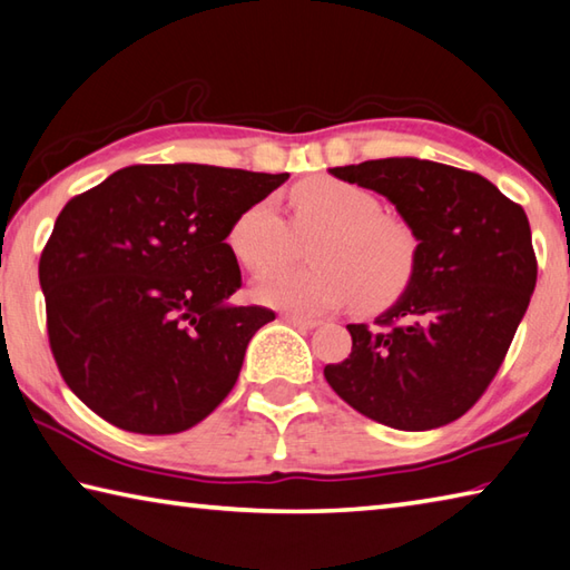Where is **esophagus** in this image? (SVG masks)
<instances>
[{"mask_svg":"<svg viewBox=\"0 0 570 570\" xmlns=\"http://www.w3.org/2000/svg\"><path fill=\"white\" fill-rule=\"evenodd\" d=\"M288 326H296V328H304V331H308V328H316L318 326V321L316 318H308V316H296V314H284L282 316Z\"/></svg>","mask_w":570,"mask_h":570,"instance_id":"1","label":"esophagus"}]
</instances>
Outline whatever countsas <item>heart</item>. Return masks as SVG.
<instances>
[{
    "mask_svg": "<svg viewBox=\"0 0 570 570\" xmlns=\"http://www.w3.org/2000/svg\"><path fill=\"white\" fill-rule=\"evenodd\" d=\"M294 224L276 199H258L229 229V249L249 272H268L295 255L302 240L320 236L312 267L274 269L254 284L258 302L298 316L326 314L348 302L381 312L411 286L419 242L409 224L381 214L364 186L314 177L294 186Z\"/></svg>",
    "mask_w": 570,
    "mask_h": 570,
    "instance_id": "1",
    "label": "heart"
}]
</instances>
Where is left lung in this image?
Returning a JSON list of instances; mask_svg holds the SVG:
<instances>
[{
  "label": "left lung",
  "instance_id": "left-lung-1",
  "mask_svg": "<svg viewBox=\"0 0 570 570\" xmlns=\"http://www.w3.org/2000/svg\"><path fill=\"white\" fill-rule=\"evenodd\" d=\"M396 206L419 242L411 286L348 324L351 354L324 376L348 406L399 431L461 419L489 389L535 288L529 216L481 174L391 157L331 169Z\"/></svg>",
  "mask_w": 570,
  "mask_h": 570
}]
</instances>
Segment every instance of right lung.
I'll return each instance as SVG.
<instances>
[{
	"label": "right lung",
	"instance_id": "1",
	"mask_svg": "<svg viewBox=\"0 0 570 570\" xmlns=\"http://www.w3.org/2000/svg\"><path fill=\"white\" fill-rule=\"evenodd\" d=\"M288 174L137 164L71 199L39 258L49 346L67 386L124 431L167 436L229 396L274 312L234 306L226 236Z\"/></svg>",
	"mask_w": 570,
	"mask_h": 570
}]
</instances>
